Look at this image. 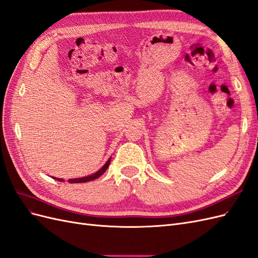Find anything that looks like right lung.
I'll list each match as a JSON object with an SVG mask.
<instances>
[{
	"mask_svg": "<svg viewBox=\"0 0 258 258\" xmlns=\"http://www.w3.org/2000/svg\"><path fill=\"white\" fill-rule=\"evenodd\" d=\"M111 159H112V158H108V160L104 163V166H103L102 168H101L100 170H98L97 172L92 173V174H90V175H87V176L77 177V178H70V179H68L69 183H86V182H90V181H93V179H96V178L100 177L101 175H102V174L105 172L106 169L108 168V166H110ZM52 178L57 179V181H59V182H64L63 178H58V177H52Z\"/></svg>",
	"mask_w": 258,
	"mask_h": 258,
	"instance_id": "right-lung-1",
	"label": "right lung"
}]
</instances>
